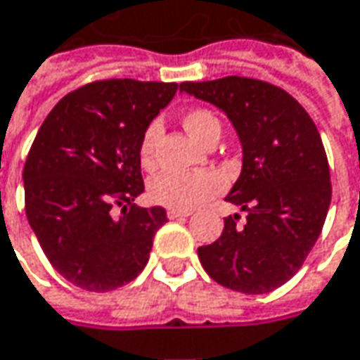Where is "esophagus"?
Listing matches in <instances>:
<instances>
[{
  "label": "esophagus",
  "instance_id": "esophagus-1",
  "mask_svg": "<svg viewBox=\"0 0 360 360\" xmlns=\"http://www.w3.org/2000/svg\"><path fill=\"white\" fill-rule=\"evenodd\" d=\"M189 211H173V209L167 211V217H169L171 221H173V219H181V217H189Z\"/></svg>",
  "mask_w": 360,
  "mask_h": 360
}]
</instances>
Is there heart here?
<instances>
[{"mask_svg": "<svg viewBox=\"0 0 360 360\" xmlns=\"http://www.w3.org/2000/svg\"><path fill=\"white\" fill-rule=\"evenodd\" d=\"M183 124L189 134L200 143H209L211 139L221 136V120L217 114L207 108H193L185 112ZM160 138V124L151 122L143 129L139 141V161L143 167L153 165L155 143ZM224 189V179L217 171H161L149 181L148 191L153 202L167 207L173 211H193L207 199L219 195Z\"/></svg>", "mask_w": 360, "mask_h": 360, "instance_id": "obj_1", "label": "heart"}]
</instances>
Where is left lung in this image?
Returning <instances> with one entry per match:
<instances>
[{
  "label": "left lung",
  "mask_w": 360,
  "mask_h": 360,
  "mask_svg": "<svg viewBox=\"0 0 360 360\" xmlns=\"http://www.w3.org/2000/svg\"><path fill=\"white\" fill-rule=\"evenodd\" d=\"M181 90L221 108L242 143V173L226 200L248 212L226 217L219 240L197 254L217 283L268 293L302 268L321 234L331 177L314 120L283 88L246 77L183 82Z\"/></svg>",
  "instance_id": "8db88e82"
}]
</instances>
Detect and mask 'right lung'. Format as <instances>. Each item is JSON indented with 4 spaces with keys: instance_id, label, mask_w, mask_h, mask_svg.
<instances>
[{
    "instance_id": "1",
    "label": "right lung",
    "mask_w": 360,
    "mask_h": 360,
    "mask_svg": "<svg viewBox=\"0 0 360 360\" xmlns=\"http://www.w3.org/2000/svg\"><path fill=\"white\" fill-rule=\"evenodd\" d=\"M175 82L96 80L51 110L29 149L27 221L51 266L86 292H110L146 268L163 207H136L143 193L139 141L177 92ZM122 209L114 219L111 209Z\"/></svg>"
}]
</instances>
